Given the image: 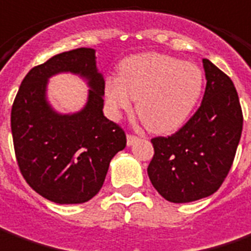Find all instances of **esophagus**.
<instances>
[{
  "label": "esophagus",
  "mask_w": 251,
  "mask_h": 251,
  "mask_svg": "<svg viewBox=\"0 0 251 251\" xmlns=\"http://www.w3.org/2000/svg\"><path fill=\"white\" fill-rule=\"evenodd\" d=\"M136 141H138V136L134 135V134H128V135H127V145H128V146L134 145Z\"/></svg>",
  "instance_id": "34e87169"
}]
</instances>
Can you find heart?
<instances>
[{"label":"heart","instance_id":"b5f03b06","mask_svg":"<svg viewBox=\"0 0 251 251\" xmlns=\"http://www.w3.org/2000/svg\"><path fill=\"white\" fill-rule=\"evenodd\" d=\"M203 72L194 63L160 53H142L123 60L119 77L105 82V98L115 116L128 112L136 100V112L154 132L180 127L198 103Z\"/></svg>","mask_w":251,"mask_h":251}]
</instances>
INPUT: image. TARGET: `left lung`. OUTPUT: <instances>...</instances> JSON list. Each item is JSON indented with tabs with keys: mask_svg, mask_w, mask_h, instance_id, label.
Instances as JSON below:
<instances>
[{
	"mask_svg": "<svg viewBox=\"0 0 251 251\" xmlns=\"http://www.w3.org/2000/svg\"><path fill=\"white\" fill-rule=\"evenodd\" d=\"M206 89L194 115L175 134L151 138L149 179L167 201L184 203L216 193L232 167L243 127L234 83L208 58Z\"/></svg>",
	"mask_w": 251,
	"mask_h": 251,
	"instance_id": "8db88e82",
	"label": "left lung"
}]
</instances>
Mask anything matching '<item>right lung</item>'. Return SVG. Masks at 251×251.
Returning <instances> with one entry per match:
<instances>
[{
  "instance_id": "obj_1",
  "label": "right lung",
  "mask_w": 251,
  "mask_h": 251,
  "mask_svg": "<svg viewBox=\"0 0 251 251\" xmlns=\"http://www.w3.org/2000/svg\"><path fill=\"white\" fill-rule=\"evenodd\" d=\"M68 70L89 79V101L79 114L57 115L46 102V83ZM103 94L94 49L87 48L56 54L23 79L10 112L13 148L20 174L43 198L87 202L102 187L110 160L126 148L124 129L103 116Z\"/></svg>"
}]
</instances>
